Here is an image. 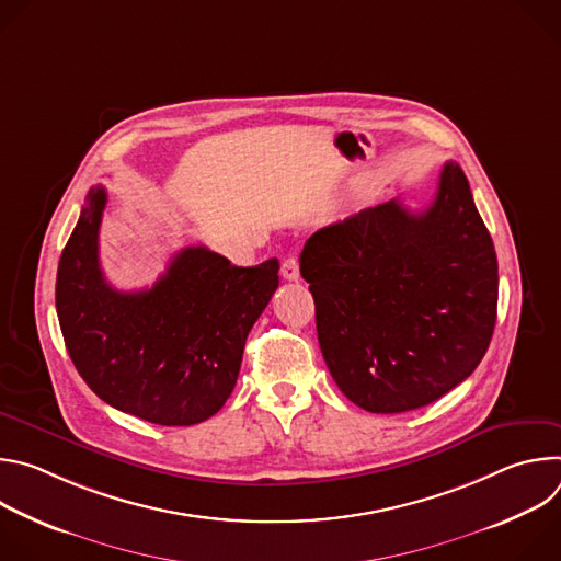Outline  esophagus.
<instances>
[{
    "mask_svg": "<svg viewBox=\"0 0 561 561\" xmlns=\"http://www.w3.org/2000/svg\"><path fill=\"white\" fill-rule=\"evenodd\" d=\"M282 275H284V279H288V282H297V279H299V262H297L295 257L284 260V264H282Z\"/></svg>",
    "mask_w": 561,
    "mask_h": 561,
    "instance_id": "obj_1",
    "label": "esophagus"
}]
</instances>
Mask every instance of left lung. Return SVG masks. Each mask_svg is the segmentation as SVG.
<instances>
[{
  "mask_svg": "<svg viewBox=\"0 0 561 561\" xmlns=\"http://www.w3.org/2000/svg\"><path fill=\"white\" fill-rule=\"evenodd\" d=\"M317 340L340 390L368 413L422 409L489 351L497 255L463 171L448 162L431 206L399 199L308 237L299 257Z\"/></svg>",
  "mask_w": 561,
  "mask_h": 561,
  "instance_id": "left-lung-1",
  "label": "left lung"
}]
</instances>
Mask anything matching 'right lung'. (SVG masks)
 Instances as JSON below:
<instances>
[{"label":"right lung","mask_w":561,"mask_h":561,"mask_svg":"<svg viewBox=\"0 0 561 561\" xmlns=\"http://www.w3.org/2000/svg\"><path fill=\"white\" fill-rule=\"evenodd\" d=\"M102 186L61 253L55 306L68 355L113 409L159 426H193L230 397L247 337L279 286V262L232 266L188 247L152 288L122 293L100 266Z\"/></svg>","instance_id":"add662e5"}]
</instances>
